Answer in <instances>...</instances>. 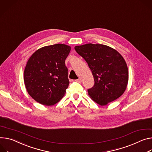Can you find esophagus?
I'll return each mask as SVG.
<instances>
[{
    "mask_svg": "<svg viewBox=\"0 0 152 152\" xmlns=\"http://www.w3.org/2000/svg\"><path fill=\"white\" fill-rule=\"evenodd\" d=\"M75 81H76V82H79V83H80V82H82V79H81L80 78H79V79H77L75 80Z\"/></svg>",
    "mask_w": 152,
    "mask_h": 152,
    "instance_id": "esophagus-1",
    "label": "esophagus"
}]
</instances>
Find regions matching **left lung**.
<instances>
[{
    "label": "left lung",
    "instance_id": "1",
    "mask_svg": "<svg viewBox=\"0 0 152 152\" xmlns=\"http://www.w3.org/2000/svg\"><path fill=\"white\" fill-rule=\"evenodd\" d=\"M75 49L87 62L94 77V86L88 89L90 98L101 105L119 98L129 80L128 68L121 55L102 44H87Z\"/></svg>",
    "mask_w": 152,
    "mask_h": 152
}]
</instances>
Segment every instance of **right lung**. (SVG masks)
Returning <instances> with one entry per match:
<instances>
[{
	"mask_svg": "<svg viewBox=\"0 0 152 152\" xmlns=\"http://www.w3.org/2000/svg\"><path fill=\"white\" fill-rule=\"evenodd\" d=\"M71 47L58 44L36 51L25 66L23 79L27 91L37 102L52 105L64 96L70 82L65 61Z\"/></svg>",
	"mask_w": 152,
	"mask_h": 152,
	"instance_id": "obj_1",
	"label": "right lung"
}]
</instances>
